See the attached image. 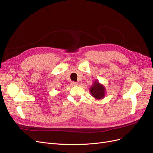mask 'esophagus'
<instances>
[{"mask_svg": "<svg viewBox=\"0 0 153 153\" xmlns=\"http://www.w3.org/2000/svg\"><path fill=\"white\" fill-rule=\"evenodd\" d=\"M71 85H72V86H76V85H78V84L76 82H73V81H72V82H71Z\"/></svg>", "mask_w": 153, "mask_h": 153, "instance_id": "1", "label": "esophagus"}]
</instances>
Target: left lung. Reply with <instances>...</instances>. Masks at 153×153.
I'll list each match as a JSON object with an SVG mask.
<instances>
[{
  "label": "left lung",
  "mask_w": 153,
  "mask_h": 153,
  "mask_svg": "<svg viewBox=\"0 0 153 153\" xmlns=\"http://www.w3.org/2000/svg\"><path fill=\"white\" fill-rule=\"evenodd\" d=\"M90 92L94 98L96 100H101L105 96V88L103 85L100 84L98 80H96L90 88Z\"/></svg>",
  "instance_id": "left-lung-1"
}]
</instances>
